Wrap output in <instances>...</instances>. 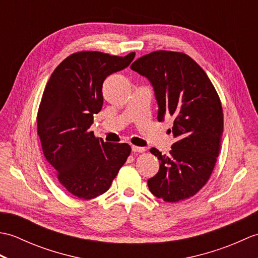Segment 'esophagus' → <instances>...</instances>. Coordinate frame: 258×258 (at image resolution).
<instances>
[{
  "label": "esophagus",
  "mask_w": 258,
  "mask_h": 258,
  "mask_svg": "<svg viewBox=\"0 0 258 258\" xmlns=\"http://www.w3.org/2000/svg\"><path fill=\"white\" fill-rule=\"evenodd\" d=\"M132 151L134 153H144L145 152V147H139V146H132Z\"/></svg>",
  "instance_id": "esophagus-1"
}]
</instances>
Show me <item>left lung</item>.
Segmentation results:
<instances>
[{
    "mask_svg": "<svg viewBox=\"0 0 258 258\" xmlns=\"http://www.w3.org/2000/svg\"><path fill=\"white\" fill-rule=\"evenodd\" d=\"M131 69L154 89L157 119L174 118L175 143L168 155L154 149L160 171L147 180L158 199L176 203L194 196L210 178L220 154L223 134L221 100L211 80L184 53L155 51L136 59Z\"/></svg>",
    "mask_w": 258,
    "mask_h": 258,
    "instance_id": "obj_1",
    "label": "left lung"
}]
</instances>
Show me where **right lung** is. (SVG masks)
Segmentation results:
<instances>
[{"instance_id":"1","label":"right lung","mask_w":258,"mask_h":258,"mask_svg":"<svg viewBox=\"0 0 258 258\" xmlns=\"http://www.w3.org/2000/svg\"><path fill=\"white\" fill-rule=\"evenodd\" d=\"M134 56V52L124 57L74 53L54 70L45 86L37 112L42 150L59 184L79 199L105 193L131 153L128 144L104 142L90 127L103 106L104 80L127 68Z\"/></svg>"}]
</instances>
